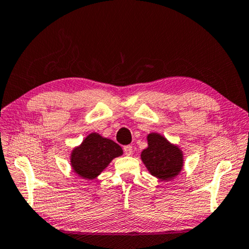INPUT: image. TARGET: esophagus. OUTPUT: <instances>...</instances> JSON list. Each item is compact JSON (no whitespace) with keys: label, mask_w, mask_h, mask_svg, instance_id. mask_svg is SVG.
<instances>
[{"label":"esophagus","mask_w":249,"mask_h":249,"mask_svg":"<svg viewBox=\"0 0 249 249\" xmlns=\"http://www.w3.org/2000/svg\"><path fill=\"white\" fill-rule=\"evenodd\" d=\"M124 154L127 156H130L132 154V146H130V144H128V146H124Z\"/></svg>","instance_id":"34e87169"}]
</instances>
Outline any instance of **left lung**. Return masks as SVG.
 <instances>
[{"label": "left lung", "mask_w": 249, "mask_h": 249, "mask_svg": "<svg viewBox=\"0 0 249 249\" xmlns=\"http://www.w3.org/2000/svg\"><path fill=\"white\" fill-rule=\"evenodd\" d=\"M147 140L148 148L141 152V160L149 173L161 180L174 179L183 167L182 151L159 133H149Z\"/></svg>", "instance_id": "1"}]
</instances>
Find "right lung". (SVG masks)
I'll list each match as a JSON object with an SVG mask.
<instances>
[{"label":"right lung","mask_w":249,"mask_h":249,"mask_svg":"<svg viewBox=\"0 0 249 249\" xmlns=\"http://www.w3.org/2000/svg\"><path fill=\"white\" fill-rule=\"evenodd\" d=\"M122 154L119 144L93 132L72 150L70 162L76 175L91 180L97 178L112 159Z\"/></svg>","instance_id":"obj_1"}]
</instances>
